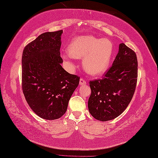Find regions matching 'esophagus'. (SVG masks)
<instances>
[{"label": "esophagus", "mask_w": 158, "mask_h": 158, "mask_svg": "<svg viewBox=\"0 0 158 158\" xmlns=\"http://www.w3.org/2000/svg\"><path fill=\"white\" fill-rule=\"evenodd\" d=\"M79 84H80V85H85L86 84V81L85 80H84L83 78H80Z\"/></svg>", "instance_id": "1"}]
</instances>
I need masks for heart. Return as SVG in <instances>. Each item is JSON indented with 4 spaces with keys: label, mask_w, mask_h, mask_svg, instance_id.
<instances>
[{
    "label": "heart",
    "mask_w": 158,
    "mask_h": 158,
    "mask_svg": "<svg viewBox=\"0 0 158 158\" xmlns=\"http://www.w3.org/2000/svg\"><path fill=\"white\" fill-rule=\"evenodd\" d=\"M113 44L108 39L84 35L73 39L68 46V52L62 54L63 59L71 63V59H81L84 69L89 74H103L108 69L113 54Z\"/></svg>",
    "instance_id": "b5f03b06"
}]
</instances>
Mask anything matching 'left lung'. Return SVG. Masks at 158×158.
Returning <instances> with one entry per match:
<instances>
[{
  "label": "left lung",
  "mask_w": 158,
  "mask_h": 158,
  "mask_svg": "<svg viewBox=\"0 0 158 158\" xmlns=\"http://www.w3.org/2000/svg\"><path fill=\"white\" fill-rule=\"evenodd\" d=\"M137 76L136 53L122 43L104 78L89 82L91 94L88 108L93 117L97 120L106 121L122 114L133 98Z\"/></svg>",
  "instance_id": "8db88e82"
}]
</instances>
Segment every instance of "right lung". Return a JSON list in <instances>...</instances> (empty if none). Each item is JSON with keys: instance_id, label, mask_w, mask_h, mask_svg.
Masks as SVG:
<instances>
[{"instance_id": "add662e5", "label": "right lung", "mask_w": 158, "mask_h": 158, "mask_svg": "<svg viewBox=\"0 0 158 158\" xmlns=\"http://www.w3.org/2000/svg\"><path fill=\"white\" fill-rule=\"evenodd\" d=\"M63 31L47 32L24 48L22 58V90L35 114L46 120L65 113L80 77L64 69L60 55Z\"/></svg>"}]
</instances>
